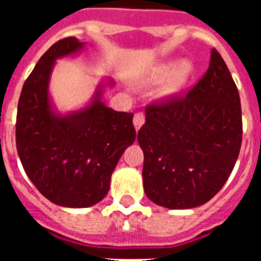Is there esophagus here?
<instances>
[{
    "label": "esophagus",
    "mask_w": 261,
    "mask_h": 261,
    "mask_svg": "<svg viewBox=\"0 0 261 261\" xmlns=\"http://www.w3.org/2000/svg\"><path fill=\"white\" fill-rule=\"evenodd\" d=\"M145 123V115H143V112H137V114L134 115V127L135 130L138 131L141 127H142V124Z\"/></svg>",
    "instance_id": "esophagus-1"
}]
</instances>
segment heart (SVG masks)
<instances>
[{
  "label": "heart",
  "mask_w": 261,
  "mask_h": 261,
  "mask_svg": "<svg viewBox=\"0 0 261 261\" xmlns=\"http://www.w3.org/2000/svg\"><path fill=\"white\" fill-rule=\"evenodd\" d=\"M191 73H192V65L187 61L182 62H165L160 65L151 71L150 83L163 84L168 81L167 93H174L184 87V84L188 81Z\"/></svg>",
  "instance_id": "b5f03b06"
}]
</instances>
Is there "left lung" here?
I'll return each mask as SVG.
<instances>
[{"label":"left lung","mask_w":261,"mask_h":261,"mask_svg":"<svg viewBox=\"0 0 261 261\" xmlns=\"http://www.w3.org/2000/svg\"><path fill=\"white\" fill-rule=\"evenodd\" d=\"M138 131L143 190L167 208H192L223 187L243 141L240 94L215 48L210 66L192 89L146 107Z\"/></svg>","instance_id":"8db88e82"}]
</instances>
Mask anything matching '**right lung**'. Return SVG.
<instances>
[{
  "label": "right lung",
  "mask_w": 261,
  "mask_h": 261,
  "mask_svg": "<svg viewBox=\"0 0 261 261\" xmlns=\"http://www.w3.org/2000/svg\"><path fill=\"white\" fill-rule=\"evenodd\" d=\"M83 47L73 36L53 44L25 80L17 106L16 147L22 168L43 196L63 207L100 202L119 159L137 135L134 115L104 106L100 89L79 112L62 116L53 111L48 81L55 59Z\"/></svg>",
  "instance_id": "add662e5"
}]
</instances>
